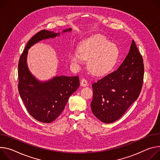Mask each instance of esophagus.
Wrapping results in <instances>:
<instances>
[{"label":"esophagus","mask_w":160,"mask_h":160,"mask_svg":"<svg viewBox=\"0 0 160 160\" xmlns=\"http://www.w3.org/2000/svg\"><path fill=\"white\" fill-rule=\"evenodd\" d=\"M88 84V82L87 81V79H86L85 78H82L81 80V85L82 86H86Z\"/></svg>","instance_id":"esophagus-1"}]
</instances>
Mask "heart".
Returning a JSON list of instances; mask_svg holds the SVG:
<instances>
[{"mask_svg": "<svg viewBox=\"0 0 160 160\" xmlns=\"http://www.w3.org/2000/svg\"><path fill=\"white\" fill-rule=\"evenodd\" d=\"M119 56L116 46L104 37L97 36L82 42L79 51H73L70 60L75 63H81L89 59V67L97 75L109 72L114 67Z\"/></svg>", "mask_w": 160, "mask_h": 160, "instance_id": "b5f03b06", "label": "heart"}]
</instances>
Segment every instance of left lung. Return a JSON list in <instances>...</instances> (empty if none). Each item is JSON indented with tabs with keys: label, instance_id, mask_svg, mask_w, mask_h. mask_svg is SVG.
I'll use <instances>...</instances> for the list:
<instances>
[{
	"label": "left lung",
	"instance_id": "1",
	"mask_svg": "<svg viewBox=\"0 0 160 160\" xmlns=\"http://www.w3.org/2000/svg\"><path fill=\"white\" fill-rule=\"evenodd\" d=\"M143 62L133 40L128 54L119 68L92 84L91 108L101 121H117L138 98L143 85Z\"/></svg>",
	"mask_w": 160,
	"mask_h": 160
}]
</instances>
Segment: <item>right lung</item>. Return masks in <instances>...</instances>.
<instances>
[{
    "label": "right lung",
    "instance_id": "obj_1",
    "mask_svg": "<svg viewBox=\"0 0 160 160\" xmlns=\"http://www.w3.org/2000/svg\"><path fill=\"white\" fill-rule=\"evenodd\" d=\"M64 30L63 32L70 31ZM59 33L42 30L30 39L22 53L18 62V92L27 110L36 120L51 122L63 111L69 97L79 86L78 76L55 77L51 81L40 82L28 70L26 59L28 49L42 39L55 38Z\"/></svg>",
    "mask_w": 160,
    "mask_h": 160
}]
</instances>
